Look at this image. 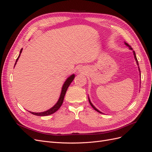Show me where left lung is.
Here are the masks:
<instances>
[{
    "label": "left lung",
    "mask_w": 152,
    "mask_h": 152,
    "mask_svg": "<svg viewBox=\"0 0 152 152\" xmlns=\"http://www.w3.org/2000/svg\"><path fill=\"white\" fill-rule=\"evenodd\" d=\"M125 44L127 45V46H128L129 48V49H131V50H132V49L131 48V47L130 46V45H129L128 44H127L126 42H125ZM133 54H134V58H135V60L136 61V63H137V65H139V64H138V61H137V58H136V54H135V52L134 51V50H133ZM138 68H139V71H140V67L138 66ZM140 76H141V73H140ZM89 103H90V104L91 105V107H93L95 110H96V111H97L98 112H99V113H103L102 112H101L100 111H99V110H98L97 108H96L95 107H94V106L93 104H92V103L91 102V101H90V99H89Z\"/></svg>",
    "instance_id": "8db88e82"
}]
</instances>
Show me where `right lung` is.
Segmentation results:
<instances>
[{"mask_svg": "<svg viewBox=\"0 0 152 152\" xmlns=\"http://www.w3.org/2000/svg\"><path fill=\"white\" fill-rule=\"evenodd\" d=\"M22 50H23V49H21L19 56H18V58L16 59L15 65H16V62L18 60V58H19L20 56V54L22 52ZM74 78H75V75L74 74H73V75H70L68 78H67V79L65 82V83L63 84V86L62 87L61 94H60V96H59V98L58 101V102L56 104H55L51 108H50L48 110H47V111H45V112H39V113H35V112H30L31 113H32L33 115H37V116L49 115H51V114L54 113V112H56L57 110L61 107V106L62 105L63 100H64V98H65V95L66 94V92L67 91L68 87H69V86L70 85V84L72 83V82L73 80V79H74Z\"/></svg>", "mask_w": 152, "mask_h": 152, "instance_id": "1", "label": "right lung"}]
</instances>
